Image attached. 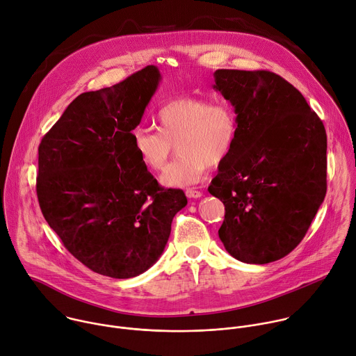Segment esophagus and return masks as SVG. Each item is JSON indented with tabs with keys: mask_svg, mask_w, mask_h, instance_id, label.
Here are the masks:
<instances>
[{
	"mask_svg": "<svg viewBox=\"0 0 356 356\" xmlns=\"http://www.w3.org/2000/svg\"><path fill=\"white\" fill-rule=\"evenodd\" d=\"M186 195L188 198H200V197H202V193L198 191V190H194V188H187L186 190Z\"/></svg>",
	"mask_w": 356,
	"mask_h": 356,
	"instance_id": "1",
	"label": "esophagus"
}]
</instances>
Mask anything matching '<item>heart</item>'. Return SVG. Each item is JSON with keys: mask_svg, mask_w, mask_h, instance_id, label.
Segmentation results:
<instances>
[{"mask_svg": "<svg viewBox=\"0 0 356 356\" xmlns=\"http://www.w3.org/2000/svg\"><path fill=\"white\" fill-rule=\"evenodd\" d=\"M156 123L159 131H133V148L144 166L161 172L176 145L180 156L161 176L168 187L201 181L209 165L218 166L230 156L239 136L238 117L229 103L193 96L166 102L156 113Z\"/></svg>", "mask_w": 356, "mask_h": 356, "instance_id": "b5f03b06", "label": "heart"}]
</instances>
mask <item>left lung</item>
Instances as JSON below:
<instances>
[{
    "mask_svg": "<svg viewBox=\"0 0 356 356\" xmlns=\"http://www.w3.org/2000/svg\"><path fill=\"white\" fill-rule=\"evenodd\" d=\"M213 89L234 107L239 136L208 191L225 205L226 252L248 264L289 254L327 190V136L303 95L270 71L216 70Z\"/></svg>",
    "mask_w": 356,
    "mask_h": 356,
    "instance_id": "left-lung-1",
    "label": "left lung"
}]
</instances>
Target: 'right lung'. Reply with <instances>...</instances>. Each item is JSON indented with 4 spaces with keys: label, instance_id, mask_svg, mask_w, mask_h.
<instances>
[{
    "label": "right lung",
    "instance_id": "right-lung-1",
    "mask_svg": "<svg viewBox=\"0 0 356 356\" xmlns=\"http://www.w3.org/2000/svg\"><path fill=\"white\" fill-rule=\"evenodd\" d=\"M162 76L155 65L75 97L39 145L38 198L65 249L92 271L126 280L165 250L183 190L162 188L133 148V130Z\"/></svg>",
    "mask_w": 356,
    "mask_h": 356
}]
</instances>
